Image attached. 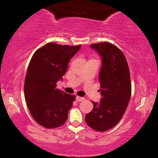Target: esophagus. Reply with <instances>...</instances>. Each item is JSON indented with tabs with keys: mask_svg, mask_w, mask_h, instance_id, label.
<instances>
[{
	"mask_svg": "<svg viewBox=\"0 0 158 158\" xmlns=\"http://www.w3.org/2000/svg\"><path fill=\"white\" fill-rule=\"evenodd\" d=\"M84 100V97H79V96H77L76 97V100L77 102H81Z\"/></svg>",
	"mask_w": 158,
	"mask_h": 158,
	"instance_id": "esophagus-1",
	"label": "esophagus"
}]
</instances>
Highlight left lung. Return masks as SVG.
Segmentation results:
<instances>
[{
	"instance_id": "obj_1",
	"label": "left lung",
	"mask_w": 158,
	"mask_h": 158,
	"mask_svg": "<svg viewBox=\"0 0 158 158\" xmlns=\"http://www.w3.org/2000/svg\"><path fill=\"white\" fill-rule=\"evenodd\" d=\"M102 58L99 73L102 98L92 102L93 109L85 121L96 131L104 132L116 125L123 116L131 97L130 69L126 58L118 48L109 42L90 45Z\"/></svg>"
}]
</instances>
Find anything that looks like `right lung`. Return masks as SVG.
<instances>
[{"label": "right lung", "mask_w": 158, "mask_h": 158, "mask_svg": "<svg viewBox=\"0 0 158 158\" xmlns=\"http://www.w3.org/2000/svg\"><path fill=\"white\" fill-rule=\"evenodd\" d=\"M48 43L37 49L28 67L24 95L31 116L46 128L63 125L73 106L75 96L56 89L68 65L81 48Z\"/></svg>", "instance_id": "obj_1"}]
</instances>
